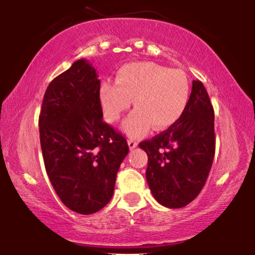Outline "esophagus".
Here are the masks:
<instances>
[{
    "label": "esophagus",
    "instance_id": "34e87169",
    "mask_svg": "<svg viewBox=\"0 0 255 255\" xmlns=\"http://www.w3.org/2000/svg\"><path fill=\"white\" fill-rule=\"evenodd\" d=\"M128 146H129L130 150H133V148H135L137 146V141L136 140H133V139H128Z\"/></svg>",
    "mask_w": 255,
    "mask_h": 255
}]
</instances>
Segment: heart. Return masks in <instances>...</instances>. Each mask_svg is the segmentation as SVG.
Returning <instances> with one entry per match:
<instances>
[{"mask_svg": "<svg viewBox=\"0 0 255 255\" xmlns=\"http://www.w3.org/2000/svg\"><path fill=\"white\" fill-rule=\"evenodd\" d=\"M189 81L182 71L170 69L154 62H134L122 66L116 73V83L103 81L99 102L105 120L120 121L130 108L133 113L122 129L139 137L152 127L164 130L182 118L189 101Z\"/></svg>", "mask_w": 255, "mask_h": 255, "instance_id": "1", "label": "heart"}]
</instances>
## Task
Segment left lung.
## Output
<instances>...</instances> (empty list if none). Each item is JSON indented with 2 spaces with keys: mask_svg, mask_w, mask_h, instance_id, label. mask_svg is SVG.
I'll list each match as a JSON object with an SVG mask.
<instances>
[{
  "mask_svg": "<svg viewBox=\"0 0 255 255\" xmlns=\"http://www.w3.org/2000/svg\"><path fill=\"white\" fill-rule=\"evenodd\" d=\"M215 114L201 81H193L182 118L165 131L140 142L148 157L146 180L163 206L180 209L198 197L215 157Z\"/></svg>",
  "mask_w": 255,
  "mask_h": 255,
  "instance_id": "obj_1",
  "label": "left lung"
}]
</instances>
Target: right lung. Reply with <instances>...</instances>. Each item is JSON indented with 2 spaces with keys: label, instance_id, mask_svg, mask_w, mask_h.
Listing matches in <instances>:
<instances>
[{
  "label": "right lung",
  "instance_id": "right-lung-1",
  "mask_svg": "<svg viewBox=\"0 0 255 255\" xmlns=\"http://www.w3.org/2000/svg\"><path fill=\"white\" fill-rule=\"evenodd\" d=\"M99 81L87 60L75 61L49 84L39 115L46 174L61 201L91 215L110 201L127 141L103 121Z\"/></svg>",
  "mask_w": 255,
  "mask_h": 255
}]
</instances>
